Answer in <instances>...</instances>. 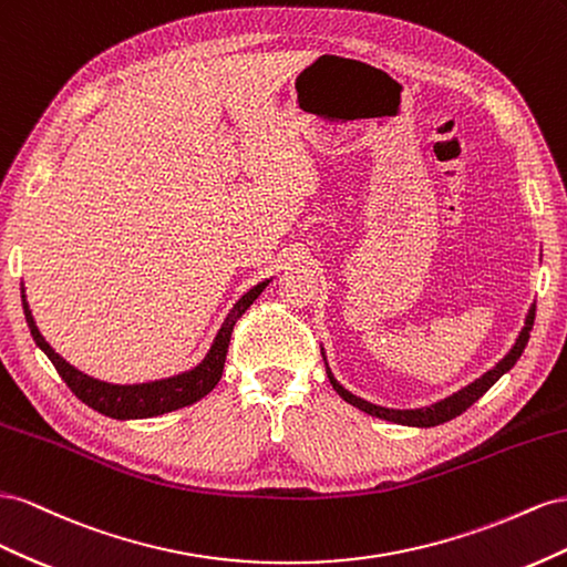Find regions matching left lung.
<instances>
[{
  "mask_svg": "<svg viewBox=\"0 0 567 567\" xmlns=\"http://www.w3.org/2000/svg\"><path fill=\"white\" fill-rule=\"evenodd\" d=\"M535 311L537 306H532L529 313H527V320H525V328L520 332V337H517L515 347L508 351L506 359H501L489 373H484L480 380H475L473 384H467L465 390H461L458 394L449 396L440 403H434V406H427V409H415V411H394V409H382V406H375V403H368L359 396H353L351 392H347L342 384H339L334 380V375L330 373L328 368V378H330V384L334 386V392L342 396L347 403H351V406H355L359 411L373 415V417H380V420H390V423H401V425H411V427H434V425H442L446 423V420H454L456 415H461L463 411H467L473 406V403L482 396L487 394L489 386L504 375L508 373V370L517 363V359H520L525 347H527V339H529V330L532 326H535Z\"/></svg>",
  "mask_w": 567,
  "mask_h": 567,
  "instance_id": "obj_1",
  "label": "left lung"
}]
</instances>
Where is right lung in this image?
<instances>
[{
	"label": "right lung",
	"instance_id": "1",
	"mask_svg": "<svg viewBox=\"0 0 567 567\" xmlns=\"http://www.w3.org/2000/svg\"><path fill=\"white\" fill-rule=\"evenodd\" d=\"M270 280L258 282L254 289L241 297L235 309L225 318V322L220 326L212 351L206 353V359L189 370V373L175 375L168 380H156V382H147V384H109L102 380H94L85 373H80L71 363H66L61 355L44 342V337L40 334L35 320H32V313L28 309V301L23 295L21 287V297H23V313L28 320V328L35 344L50 355V361L54 363L56 373L61 375V380L71 386V392L87 403L90 409L100 411L102 415L116 417V420H135V417H154V415H164L177 409L192 406L194 401L204 399L208 392L214 390L218 384L220 375H223V365H225V355H228V347H230V334L235 322L239 320V316L245 313L249 306L256 301V297L264 292Z\"/></svg>",
	"mask_w": 567,
	"mask_h": 567
}]
</instances>
